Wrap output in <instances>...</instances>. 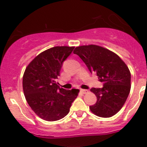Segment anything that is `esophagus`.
I'll return each mask as SVG.
<instances>
[{"mask_svg":"<svg viewBox=\"0 0 147 147\" xmlns=\"http://www.w3.org/2000/svg\"><path fill=\"white\" fill-rule=\"evenodd\" d=\"M80 91L82 94H86L88 92V90L86 89H80Z\"/></svg>","mask_w":147,"mask_h":147,"instance_id":"esophagus-1","label":"esophagus"}]
</instances>
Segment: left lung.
Masks as SVG:
<instances>
[{"mask_svg": "<svg viewBox=\"0 0 147 147\" xmlns=\"http://www.w3.org/2000/svg\"><path fill=\"white\" fill-rule=\"evenodd\" d=\"M74 53L103 84L102 88H91L97 100L89 107L91 111L105 118L116 114L122 108L130 91L131 75L125 62L108 49L94 45L77 47Z\"/></svg>", "mask_w": 147, "mask_h": 147, "instance_id": "obj_1", "label": "left lung"}]
</instances>
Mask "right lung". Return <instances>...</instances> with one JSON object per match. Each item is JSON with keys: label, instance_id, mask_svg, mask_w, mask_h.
Segmentation results:
<instances>
[{"label": "right lung", "instance_id": "add662e5", "mask_svg": "<svg viewBox=\"0 0 147 147\" xmlns=\"http://www.w3.org/2000/svg\"><path fill=\"white\" fill-rule=\"evenodd\" d=\"M74 47H54L38 55L23 75L22 87L29 106L42 119L57 121L69 112L79 90L60 88L57 79Z\"/></svg>", "mask_w": 147, "mask_h": 147}]
</instances>
